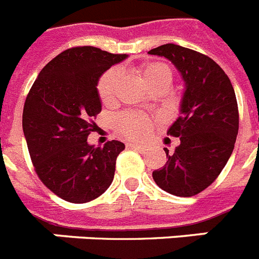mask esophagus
Segmentation results:
<instances>
[{
  "label": "esophagus",
  "mask_w": 259,
  "mask_h": 259,
  "mask_svg": "<svg viewBox=\"0 0 259 259\" xmlns=\"http://www.w3.org/2000/svg\"><path fill=\"white\" fill-rule=\"evenodd\" d=\"M127 147L128 148H134V149H139V151H143V149L145 148V145L138 144V143H128Z\"/></svg>",
  "instance_id": "1"
}]
</instances>
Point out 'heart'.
Wrapping results in <instances>:
<instances>
[{"label": "heart", "instance_id": "obj_1", "mask_svg": "<svg viewBox=\"0 0 259 259\" xmlns=\"http://www.w3.org/2000/svg\"><path fill=\"white\" fill-rule=\"evenodd\" d=\"M138 73L143 82L151 90L154 88L167 89L173 81V72L170 70L169 66L161 63L144 64L139 68ZM118 85L119 73L115 69L107 70L101 76L97 85V92L103 105L110 106L115 102ZM115 128L125 138L141 139L148 134L151 128V119L138 112H124L116 116Z\"/></svg>", "mask_w": 259, "mask_h": 259}]
</instances>
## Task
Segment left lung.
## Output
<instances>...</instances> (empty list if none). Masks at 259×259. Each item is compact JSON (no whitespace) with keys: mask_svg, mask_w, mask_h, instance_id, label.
<instances>
[{"mask_svg":"<svg viewBox=\"0 0 259 259\" xmlns=\"http://www.w3.org/2000/svg\"><path fill=\"white\" fill-rule=\"evenodd\" d=\"M166 57L185 81L181 115L167 135L180 138L166 163L153 171L163 191L177 196L202 193L228 162L238 134V107L229 77L211 57L177 44H163L148 52Z\"/></svg>","mask_w":259,"mask_h":259,"instance_id":"left-lung-1","label":"left lung"}]
</instances>
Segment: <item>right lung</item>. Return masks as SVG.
<instances>
[{
	"instance_id": "1",
	"label": "right lung",
	"mask_w": 259,
	"mask_h": 259,
	"mask_svg": "<svg viewBox=\"0 0 259 259\" xmlns=\"http://www.w3.org/2000/svg\"><path fill=\"white\" fill-rule=\"evenodd\" d=\"M127 55L83 46L65 50L40 70L22 116L31 161L41 182L70 203H88L110 187L124 144H88L102 110L99 77Z\"/></svg>"
}]
</instances>
